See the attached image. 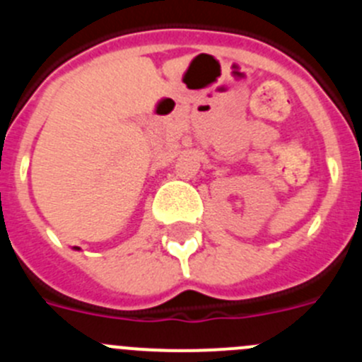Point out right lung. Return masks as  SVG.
<instances>
[{"instance_id":"right-lung-1","label":"right lung","mask_w":362,"mask_h":362,"mask_svg":"<svg viewBox=\"0 0 362 362\" xmlns=\"http://www.w3.org/2000/svg\"><path fill=\"white\" fill-rule=\"evenodd\" d=\"M74 249H77V251H79V247H74Z\"/></svg>"}]
</instances>
